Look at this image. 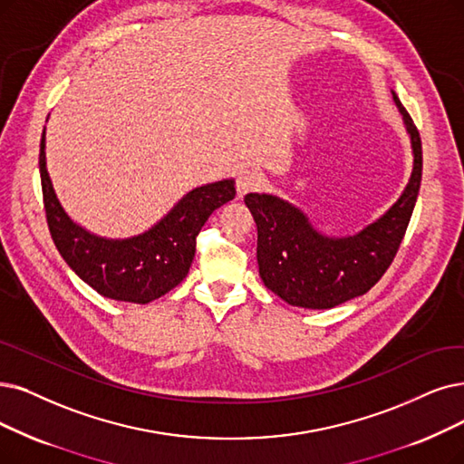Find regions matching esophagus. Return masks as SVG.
<instances>
[{
    "instance_id": "34e87169",
    "label": "esophagus",
    "mask_w": 464,
    "mask_h": 464,
    "mask_svg": "<svg viewBox=\"0 0 464 464\" xmlns=\"http://www.w3.org/2000/svg\"><path fill=\"white\" fill-rule=\"evenodd\" d=\"M263 180H265V177H263V173L258 171V169H244V171H239L237 179H236L237 194L239 196H246L251 190L261 188Z\"/></svg>"
}]
</instances>
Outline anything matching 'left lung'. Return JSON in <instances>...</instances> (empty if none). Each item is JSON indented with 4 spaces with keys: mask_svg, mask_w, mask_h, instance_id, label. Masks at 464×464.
<instances>
[{
    "mask_svg": "<svg viewBox=\"0 0 464 464\" xmlns=\"http://www.w3.org/2000/svg\"><path fill=\"white\" fill-rule=\"evenodd\" d=\"M392 99L411 140L413 171L392 208L372 225L352 236H325L287 199L258 192L246 196L256 222L258 274L287 304L312 310L343 304L372 289L394 261L420 188L422 146L394 91Z\"/></svg>",
    "mask_w": 464,
    "mask_h": 464,
    "instance_id": "left-lung-1",
    "label": "left lung"
}]
</instances>
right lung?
<instances>
[{
	"instance_id": "obj_1",
	"label": "right lung",
	"mask_w": 464,
	"mask_h": 464,
	"mask_svg": "<svg viewBox=\"0 0 464 464\" xmlns=\"http://www.w3.org/2000/svg\"><path fill=\"white\" fill-rule=\"evenodd\" d=\"M40 175L47 225L66 265L106 299L146 304L187 277L196 236L215 209L234 199V179L203 184L184 194L154 227L131 237H104L78 225L63 208L40 144Z\"/></svg>"
}]
</instances>
